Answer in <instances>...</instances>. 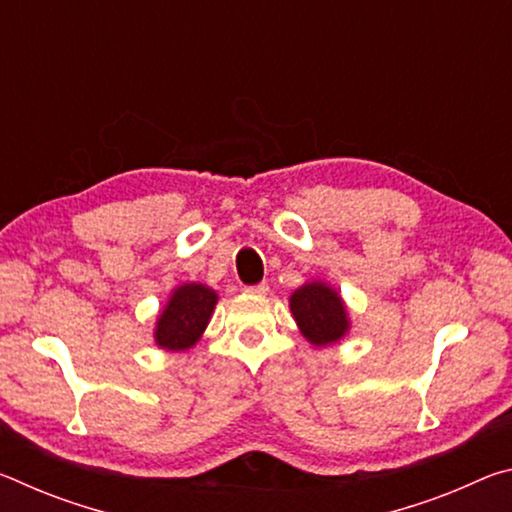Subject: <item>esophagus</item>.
Returning <instances> with one entry per match:
<instances>
[{
  "instance_id": "34e87169",
  "label": "esophagus",
  "mask_w": 512,
  "mask_h": 512,
  "mask_svg": "<svg viewBox=\"0 0 512 512\" xmlns=\"http://www.w3.org/2000/svg\"><path fill=\"white\" fill-rule=\"evenodd\" d=\"M248 293H255V296H266L268 293V284L266 282H259V284H253V287H246Z\"/></svg>"
}]
</instances>
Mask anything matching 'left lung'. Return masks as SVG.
<instances>
[{
    "label": "left lung",
    "instance_id": "obj_1",
    "mask_svg": "<svg viewBox=\"0 0 512 512\" xmlns=\"http://www.w3.org/2000/svg\"><path fill=\"white\" fill-rule=\"evenodd\" d=\"M289 305L302 336L316 348L332 345L348 334V309H345L339 291L325 282L316 280L302 284L291 293Z\"/></svg>",
    "mask_w": 512,
    "mask_h": 512
}]
</instances>
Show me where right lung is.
<instances>
[{
    "label": "right lung",
    "mask_w": 512,
    "mask_h": 512,
    "mask_svg": "<svg viewBox=\"0 0 512 512\" xmlns=\"http://www.w3.org/2000/svg\"><path fill=\"white\" fill-rule=\"evenodd\" d=\"M216 300V291L205 284H180L171 291V298L155 323V343L169 352L192 348L210 323Z\"/></svg>",
    "instance_id": "right-lung-1"
}]
</instances>
